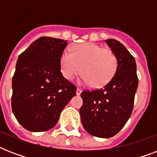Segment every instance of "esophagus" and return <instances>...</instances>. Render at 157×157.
<instances>
[{"mask_svg":"<svg viewBox=\"0 0 157 157\" xmlns=\"http://www.w3.org/2000/svg\"><path fill=\"white\" fill-rule=\"evenodd\" d=\"M76 95H80L81 94V90H80V89H76Z\"/></svg>","mask_w":157,"mask_h":157,"instance_id":"obj_1","label":"esophagus"}]
</instances>
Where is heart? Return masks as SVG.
Segmentation results:
<instances>
[{
  "label": "heart",
  "instance_id": "b5f03b06",
  "mask_svg": "<svg viewBox=\"0 0 157 157\" xmlns=\"http://www.w3.org/2000/svg\"><path fill=\"white\" fill-rule=\"evenodd\" d=\"M71 53L64 51L60 57V67L64 78L71 81L81 70L79 82L99 87L112 79L117 67L115 54L94 43L74 45Z\"/></svg>",
  "mask_w": 157,
  "mask_h": 157
}]
</instances>
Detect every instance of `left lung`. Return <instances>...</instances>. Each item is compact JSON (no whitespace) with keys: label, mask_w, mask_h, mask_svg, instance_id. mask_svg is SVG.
Instances as JSON below:
<instances>
[{"label":"left lung","mask_w":157,"mask_h":157,"mask_svg":"<svg viewBox=\"0 0 157 157\" xmlns=\"http://www.w3.org/2000/svg\"><path fill=\"white\" fill-rule=\"evenodd\" d=\"M105 42L117 58V70L103 88L81 93L80 114L89 134L107 139L116 135L131 116L139 79L135 59L126 48L115 39Z\"/></svg>","instance_id":"8db88e82"}]
</instances>
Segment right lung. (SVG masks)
<instances>
[{
    "label": "right lung",
    "mask_w": 157,
    "mask_h": 157,
    "mask_svg": "<svg viewBox=\"0 0 157 157\" xmlns=\"http://www.w3.org/2000/svg\"><path fill=\"white\" fill-rule=\"evenodd\" d=\"M67 43L58 38H38L19 55L12 80V111L32 132L49 130L76 95V86L64 78L60 57Z\"/></svg>",
    "instance_id": "add662e5"
}]
</instances>
